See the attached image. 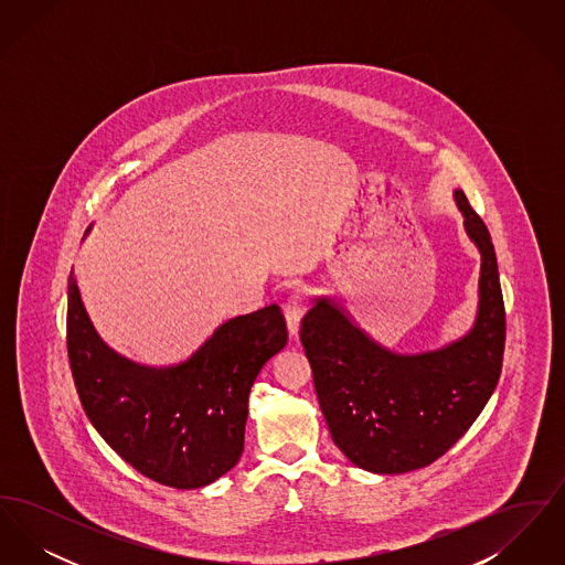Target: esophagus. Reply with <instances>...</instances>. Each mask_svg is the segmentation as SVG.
Listing matches in <instances>:
<instances>
[{
  "mask_svg": "<svg viewBox=\"0 0 565 565\" xmlns=\"http://www.w3.org/2000/svg\"><path fill=\"white\" fill-rule=\"evenodd\" d=\"M305 311H307V302H305L302 295L290 296L284 305V316H286V323H288V330H290L292 337L298 334V326H300Z\"/></svg>",
  "mask_w": 565,
  "mask_h": 565,
  "instance_id": "1",
  "label": "esophagus"
}]
</instances>
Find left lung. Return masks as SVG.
Returning <instances> with one entry per match:
<instances>
[{
	"label": "left lung",
	"mask_w": 565,
	"mask_h": 565,
	"mask_svg": "<svg viewBox=\"0 0 565 565\" xmlns=\"http://www.w3.org/2000/svg\"><path fill=\"white\" fill-rule=\"evenodd\" d=\"M456 203L481 252L479 313L466 337L403 355L381 348L328 298H316L302 318L300 343L332 440L351 463L376 475H403L445 456L502 373L507 313L495 249L461 190Z\"/></svg>",
	"instance_id": "obj_1"
}]
</instances>
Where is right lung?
<instances>
[{
	"label": "right lung",
	"mask_w": 565,
	"mask_h": 565,
	"mask_svg": "<svg viewBox=\"0 0 565 565\" xmlns=\"http://www.w3.org/2000/svg\"><path fill=\"white\" fill-rule=\"evenodd\" d=\"M286 343L284 313L269 305L222 323L182 364L143 366L102 341L70 275L67 355L82 408L118 456L167 487L214 483L239 461L249 390Z\"/></svg>",
	"instance_id": "1"
}]
</instances>
